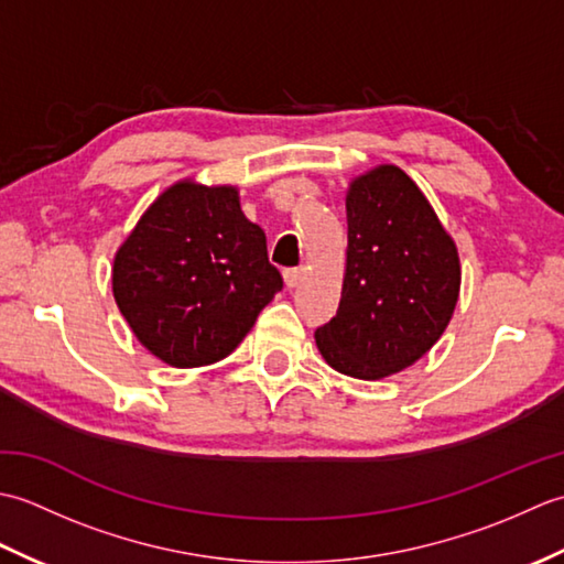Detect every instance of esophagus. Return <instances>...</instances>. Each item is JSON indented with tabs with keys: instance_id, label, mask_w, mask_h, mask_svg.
<instances>
[{
	"instance_id": "34e87169",
	"label": "esophagus",
	"mask_w": 564,
	"mask_h": 564,
	"mask_svg": "<svg viewBox=\"0 0 564 564\" xmlns=\"http://www.w3.org/2000/svg\"><path fill=\"white\" fill-rule=\"evenodd\" d=\"M303 275H305L303 269H285L283 271V281H285V285H289V289H295V285L303 281Z\"/></svg>"
}]
</instances>
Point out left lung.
I'll return each mask as SVG.
<instances>
[{
	"instance_id": "1",
	"label": "left lung",
	"mask_w": 564,
	"mask_h": 564,
	"mask_svg": "<svg viewBox=\"0 0 564 564\" xmlns=\"http://www.w3.org/2000/svg\"><path fill=\"white\" fill-rule=\"evenodd\" d=\"M346 225L339 310L315 341L339 373L380 380L441 339L458 303L460 259L426 196L394 164L354 178Z\"/></svg>"
}]
</instances>
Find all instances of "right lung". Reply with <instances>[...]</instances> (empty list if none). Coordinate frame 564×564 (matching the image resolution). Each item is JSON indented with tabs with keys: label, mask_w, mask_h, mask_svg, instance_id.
Listing matches in <instances>:
<instances>
[{
	"label": "right lung",
	"mask_w": 564,
	"mask_h": 564,
	"mask_svg": "<svg viewBox=\"0 0 564 564\" xmlns=\"http://www.w3.org/2000/svg\"><path fill=\"white\" fill-rule=\"evenodd\" d=\"M113 297L138 341L174 368L230 356L283 289L235 186L184 178L142 213L113 259Z\"/></svg>",
	"instance_id": "obj_1"
}]
</instances>
